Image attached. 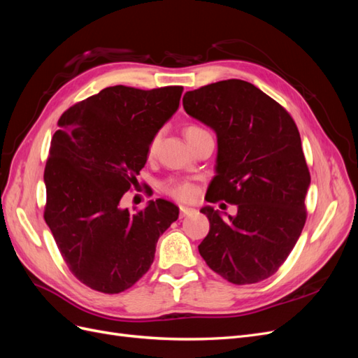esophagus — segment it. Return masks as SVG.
<instances>
[{
	"label": "esophagus",
	"instance_id": "34e87169",
	"mask_svg": "<svg viewBox=\"0 0 358 358\" xmlns=\"http://www.w3.org/2000/svg\"><path fill=\"white\" fill-rule=\"evenodd\" d=\"M180 216L183 218V216H191L194 213H197V210L194 208H189V206H180Z\"/></svg>",
	"mask_w": 358,
	"mask_h": 358
}]
</instances>
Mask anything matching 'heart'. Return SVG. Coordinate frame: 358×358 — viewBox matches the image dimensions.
Segmentation results:
<instances>
[{
  "mask_svg": "<svg viewBox=\"0 0 358 358\" xmlns=\"http://www.w3.org/2000/svg\"><path fill=\"white\" fill-rule=\"evenodd\" d=\"M204 133H208V131H204L203 128H200L197 125H188L183 128V134H185V138L188 140V143ZM158 140H159V134H155L152 138H150V142L148 145V155H154L157 145H158ZM162 188H164V191L167 194H170V196L176 197L179 200H191L194 196H196V187H194L189 182L169 180L164 183V185H162Z\"/></svg>",
  "mask_w": 358,
  "mask_h": 358,
  "instance_id": "1",
  "label": "heart"
}]
</instances>
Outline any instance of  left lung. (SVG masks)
Wrapping results in <instances>:
<instances>
[{
  "instance_id": "left-lung-1",
  "label": "left lung",
  "mask_w": 358,
  "mask_h": 358,
  "mask_svg": "<svg viewBox=\"0 0 358 358\" xmlns=\"http://www.w3.org/2000/svg\"><path fill=\"white\" fill-rule=\"evenodd\" d=\"M182 103L218 142L206 200L237 206L236 215L201 208L210 230L200 255L229 282H259L282 266L306 221L310 175L299 129L282 106L239 79L188 91Z\"/></svg>"
}]
</instances>
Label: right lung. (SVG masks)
I'll use <instances>...</instances> for the list:
<instances>
[{"label": "right lung", "mask_w": 358, "mask_h": 358, "mask_svg": "<svg viewBox=\"0 0 358 358\" xmlns=\"http://www.w3.org/2000/svg\"><path fill=\"white\" fill-rule=\"evenodd\" d=\"M182 86L116 85L61 116L45 169V221L71 273L117 294L152 264L159 236L179 216L164 199L131 213L121 208L146 164L148 145L179 109Z\"/></svg>", "instance_id": "add662e5"}]
</instances>
